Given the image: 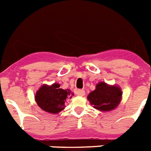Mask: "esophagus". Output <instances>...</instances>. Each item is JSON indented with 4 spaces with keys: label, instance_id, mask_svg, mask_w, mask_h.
<instances>
[{
    "label": "esophagus",
    "instance_id": "obj_1",
    "mask_svg": "<svg viewBox=\"0 0 151 151\" xmlns=\"http://www.w3.org/2000/svg\"><path fill=\"white\" fill-rule=\"evenodd\" d=\"M77 95H79V96H84V95H86V91L83 89L78 90V91H77Z\"/></svg>",
    "mask_w": 151,
    "mask_h": 151
}]
</instances>
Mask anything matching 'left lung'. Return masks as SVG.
<instances>
[{"mask_svg":"<svg viewBox=\"0 0 151 151\" xmlns=\"http://www.w3.org/2000/svg\"><path fill=\"white\" fill-rule=\"evenodd\" d=\"M122 95V90L119 87L100 82L96 86L95 90L90 92L88 99L95 109L102 111H109L118 106Z\"/></svg>","mask_w":151,"mask_h":151,"instance_id":"left-lung-1","label":"left lung"}]
</instances>
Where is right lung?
Instances as JSON below:
<instances>
[{"label":"right lung","instance_id":"right-lung-1","mask_svg":"<svg viewBox=\"0 0 151 151\" xmlns=\"http://www.w3.org/2000/svg\"><path fill=\"white\" fill-rule=\"evenodd\" d=\"M60 85L54 83L52 86L43 85L37 91L36 101L40 109L52 114H56L65 108L66 100L73 97L69 89L60 88Z\"/></svg>","mask_w":151,"mask_h":151}]
</instances>
